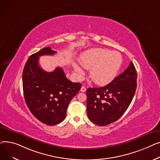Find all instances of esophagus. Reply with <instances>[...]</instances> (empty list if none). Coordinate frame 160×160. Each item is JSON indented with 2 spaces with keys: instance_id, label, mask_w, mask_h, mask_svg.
<instances>
[{
  "instance_id": "obj_1",
  "label": "esophagus",
  "mask_w": 160,
  "mask_h": 160,
  "mask_svg": "<svg viewBox=\"0 0 160 160\" xmlns=\"http://www.w3.org/2000/svg\"><path fill=\"white\" fill-rule=\"evenodd\" d=\"M86 90H87V88H85V87H84V86H82V87H81V91L82 92H85Z\"/></svg>"
}]
</instances>
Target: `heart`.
Masks as SVG:
<instances>
[{"label": "heart", "instance_id": "1", "mask_svg": "<svg viewBox=\"0 0 160 160\" xmlns=\"http://www.w3.org/2000/svg\"><path fill=\"white\" fill-rule=\"evenodd\" d=\"M80 64L90 69L92 79L100 85H106L114 79L121 68L122 58L117 52L96 48L84 53L80 58ZM73 68L79 76L83 74L82 69L76 63Z\"/></svg>", "mask_w": 160, "mask_h": 160}]
</instances>
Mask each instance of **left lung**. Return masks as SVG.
<instances>
[{"mask_svg": "<svg viewBox=\"0 0 160 160\" xmlns=\"http://www.w3.org/2000/svg\"><path fill=\"white\" fill-rule=\"evenodd\" d=\"M137 87V73L130 61L128 67L107 85L88 88L87 108L89 119L99 126L118 120L129 107Z\"/></svg>", "mask_w": 160, "mask_h": 160, "instance_id": "left-lung-1", "label": "left lung"}]
</instances>
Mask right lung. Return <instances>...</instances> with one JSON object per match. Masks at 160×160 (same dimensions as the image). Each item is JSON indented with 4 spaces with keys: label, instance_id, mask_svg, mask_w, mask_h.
<instances>
[{
    "label": "right lung",
    "instance_id": "obj_1",
    "mask_svg": "<svg viewBox=\"0 0 160 160\" xmlns=\"http://www.w3.org/2000/svg\"><path fill=\"white\" fill-rule=\"evenodd\" d=\"M55 53L50 47H46L32 54L22 72L26 105L37 119L48 125H57L64 119L70 102L81 87V83L68 80L60 67L52 72L40 67V56Z\"/></svg>",
    "mask_w": 160,
    "mask_h": 160
}]
</instances>
